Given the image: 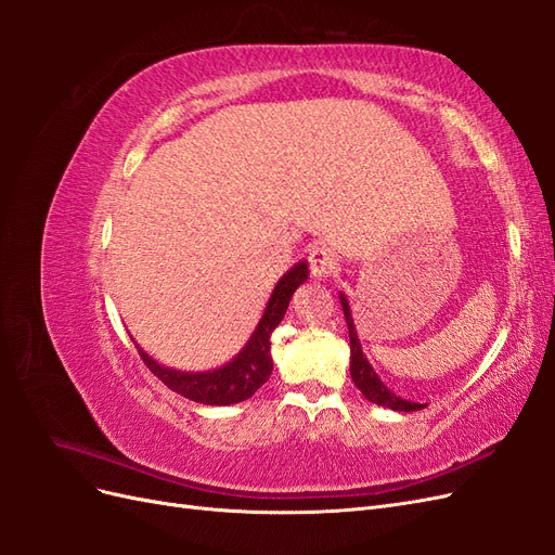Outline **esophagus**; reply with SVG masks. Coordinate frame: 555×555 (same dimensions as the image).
Returning <instances> with one entry per match:
<instances>
[{
  "mask_svg": "<svg viewBox=\"0 0 555 555\" xmlns=\"http://www.w3.org/2000/svg\"><path fill=\"white\" fill-rule=\"evenodd\" d=\"M308 261H310V275L314 280H326L338 271V259H335V255L328 247H312Z\"/></svg>",
  "mask_w": 555,
  "mask_h": 555,
  "instance_id": "esophagus-1",
  "label": "esophagus"
}]
</instances>
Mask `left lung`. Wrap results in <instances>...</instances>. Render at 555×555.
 I'll return each mask as SVG.
<instances>
[{"label":"left lung","instance_id":"8db88e82","mask_svg":"<svg viewBox=\"0 0 555 555\" xmlns=\"http://www.w3.org/2000/svg\"><path fill=\"white\" fill-rule=\"evenodd\" d=\"M338 298H340V306H343V312H345V319H347V328H349V351H351V357H349L351 359L349 361V375H351V379H354V384L359 386V391L367 400L375 402V405L389 408V410H396V412L424 410L426 402H414V400H408V398H402V396H396L389 389V386H386L379 379V375L375 373V367L371 365V361H367V357L363 354V347H361V340H359L354 319H351L347 296L340 292Z\"/></svg>","mask_w":555,"mask_h":555}]
</instances>
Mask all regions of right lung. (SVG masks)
<instances>
[{"instance_id": "right-lung-1", "label": "right lung", "mask_w": 555, "mask_h": 555, "mask_svg": "<svg viewBox=\"0 0 555 555\" xmlns=\"http://www.w3.org/2000/svg\"><path fill=\"white\" fill-rule=\"evenodd\" d=\"M308 261L294 263L287 273H284L273 287L271 298L263 308L259 324L251 331L247 343L231 361L212 371H178V367L162 365L147 354L141 345H137L143 363L153 371L169 389L176 393L190 398L201 405H233V402H243L249 396H255L259 386H263L273 373V359H271V333L282 322L284 312L289 308V300L294 292L308 280Z\"/></svg>"}]
</instances>
